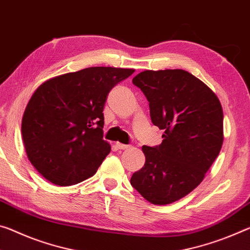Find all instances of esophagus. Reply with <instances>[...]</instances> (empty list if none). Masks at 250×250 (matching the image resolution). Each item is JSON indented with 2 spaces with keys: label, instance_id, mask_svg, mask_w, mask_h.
<instances>
[{
  "label": "esophagus",
  "instance_id": "1",
  "mask_svg": "<svg viewBox=\"0 0 250 250\" xmlns=\"http://www.w3.org/2000/svg\"><path fill=\"white\" fill-rule=\"evenodd\" d=\"M116 146H117V148H118L119 150H125V149H128L130 146H129V145L120 144V142H117V144H116Z\"/></svg>",
  "mask_w": 250,
  "mask_h": 250
}]
</instances>
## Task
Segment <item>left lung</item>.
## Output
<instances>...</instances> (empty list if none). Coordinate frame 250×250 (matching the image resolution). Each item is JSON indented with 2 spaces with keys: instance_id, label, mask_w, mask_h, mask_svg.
Returning a JSON list of instances; mask_svg holds the SVG:
<instances>
[{
  "instance_id": "obj_1",
  "label": "left lung",
  "mask_w": 250,
  "mask_h": 250,
  "mask_svg": "<svg viewBox=\"0 0 250 250\" xmlns=\"http://www.w3.org/2000/svg\"><path fill=\"white\" fill-rule=\"evenodd\" d=\"M149 102L159 146H144L145 166L130 182L153 205H168L203 181L220 152L224 113L215 93L185 70H146L132 79Z\"/></svg>"
}]
</instances>
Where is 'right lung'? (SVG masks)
I'll list each match as a JSON object with an SVG mask.
<instances>
[{
  "mask_svg": "<svg viewBox=\"0 0 250 250\" xmlns=\"http://www.w3.org/2000/svg\"><path fill=\"white\" fill-rule=\"evenodd\" d=\"M133 69L94 66L42 83L26 105L22 137L26 154L45 179L72 186L97 172L110 152L104 140L109 92Z\"/></svg>",
  "mask_w": 250,
  "mask_h": 250,
  "instance_id": "add662e5",
  "label": "right lung"
}]
</instances>
